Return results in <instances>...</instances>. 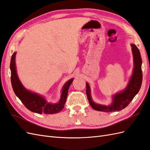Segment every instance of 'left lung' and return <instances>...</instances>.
Here are the masks:
<instances>
[{"label":"left lung","instance_id":"8db88e82","mask_svg":"<svg viewBox=\"0 0 150 150\" xmlns=\"http://www.w3.org/2000/svg\"><path fill=\"white\" fill-rule=\"evenodd\" d=\"M133 55L134 69L129 82L125 90L115 94L112 96V101L110 105L106 106L95 103L91 96V89L89 85L86 83V95L91 106L94 110L99 111L113 112L119 111L125 108L133 100L140 89L142 84L143 74L142 70V59L138 48L134 44H131Z\"/></svg>","mask_w":150,"mask_h":150}]
</instances>
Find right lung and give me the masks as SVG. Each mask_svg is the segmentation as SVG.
Instances as JSON below:
<instances>
[{"label":"right lung","mask_w":150,"mask_h":150,"mask_svg":"<svg viewBox=\"0 0 150 150\" xmlns=\"http://www.w3.org/2000/svg\"><path fill=\"white\" fill-rule=\"evenodd\" d=\"M16 55V52H13L11 57L10 68L11 71L12 86L16 96L20 99L24 105L32 112L46 115L55 114L60 112L64 107L68 89L74 79H71L64 84L62 89L59 101L55 104L49 103L42 96L27 90L22 84L17 74Z\"/></svg>","instance_id":"add662e5"}]
</instances>
